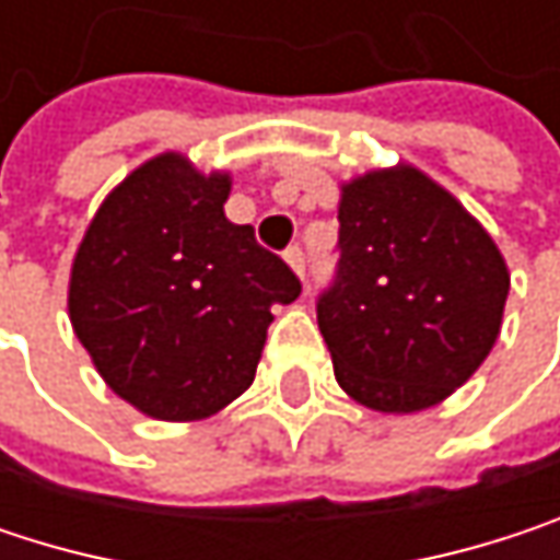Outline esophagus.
Instances as JSON below:
<instances>
[{"instance_id": "obj_1", "label": "esophagus", "mask_w": 560, "mask_h": 560, "mask_svg": "<svg viewBox=\"0 0 560 560\" xmlns=\"http://www.w3.org/2000/svg\"><path fill=\"white\" fill-rule=\"evenodd\" d=\"M284 262L304 279V249H301V246H288V249H284Z\"/></svg>"}]
</instances>
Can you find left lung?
I'll return each mask as SVG.
<instances>
[{
	"label": "left lung",
	"instance_id": "left-lung-1",
	"mask_svg": "<svg viewBox=\"0 0 560 560\" xmlns=\"http://www.w3.org/2000/svg\"><path fill=\"white\" fill-rule=\"evenodd\" d=\"M337 220L317 327L340 389L389 415L444 401L500 337L509 269L497 243L411 165L343 184Z\"/></svg>",
	"mask_w": 560,
	"mask_h": 560
}]
</instances>
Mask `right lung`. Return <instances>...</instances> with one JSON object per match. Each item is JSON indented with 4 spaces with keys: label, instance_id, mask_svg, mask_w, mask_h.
<instances>
[{
    "label": "right lung",
    "instance_id": "obj_1",
    "mask_svg": "<svg viewBox=\"0 0 560 560\" xmlns=\"http://www.w3.org/2000/svg\"><path fill=\"white\" fill-rule=\"evenodd\" d=\"M230 174L165 152L96 210L73 256L67 311L106 386L159 421H200L253 386L301 281L253 226L230 223Z\"/></svg>",
    "mask_w": 560,
    "mask_h": 560
}]
</instances>
